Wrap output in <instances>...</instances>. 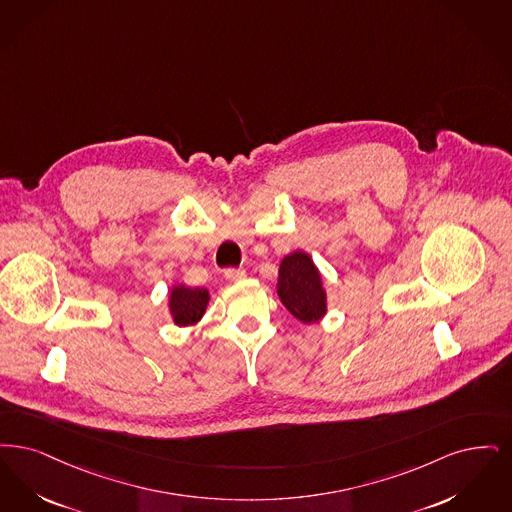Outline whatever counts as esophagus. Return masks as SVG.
<instances>
[{
	"label": "esophagus",
	"mask_w": 512,
	"mask_h": 512,
	"mask_svg": "<svg viewBox=\"0 0 512 512\" xmlns=\"http://www.w3.org/2000/svg\"><path fill=\"white\" fill-rule=\"evenodd\" d=\"M246 271L243 267H229L225 269V279L231 283H237L241 279H245Z\"/></svg>",
	"instance_id": "esophagus-1"
}]
</instances>
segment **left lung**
<instances>
[{
    "mask_svg": "<svg viewBox=\"0 0 512 512\" xmlns=\"http://www.w3.org/2000/svg\"><path fill=\"white\" fill-rule=\"evenodd\" d=\"M277 294L296 319L315 323L327 312V296L321 275L306 252H292L279 267Z\"/></svg>",
    "mask_w": 512,
    "mask_h": 512,
    "instance_id": "obj_1",
    "label": "left lung"
}]
</instances>
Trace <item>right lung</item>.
Wrapping results in <instances>:
<instances>
[{
    "mask_svg": "<svg viewBox=\"0 0 512 512\" xmlns=\"http://www.w3.org/2000/svg\"><path fill=\"white\" fill-rule=\"evenodd\" d=\"M210 296L206 289H187V287H176L170 296V310L174 315V321L179 327H187L197 323L204 308L208 304Z\"/></svg>",
    "mask_w": 512,
    "mask_h": 512,
    "instance_id": "obj_1",
    "label": "right lung"
}]
</instances>
